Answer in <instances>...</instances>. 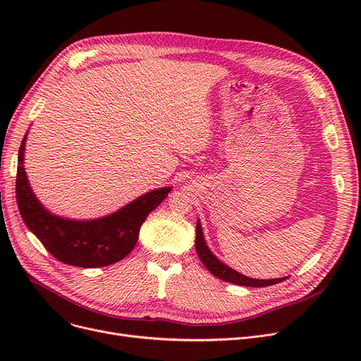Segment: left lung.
Masks as SVG:
<instances>
[{"instance_id": "left-lung-1", "label": "left lung", "mask_w": 361, "mask_h": 361, "mask_svg": "<svg viewBox=\"0 0 361 361\" xmlns=\"http://www.w3.org/2000/svg\"><path fill=\"white\" fill-rule=\"evenodd\" d=\"M196 252L199 259L202 260V263L206 267V269L209 271L212 275H215L216 278L231 282V283H237V286H243V287H269L274 286V283L282 282L286 278H275V279H256V278H250L245 276L240 272H237L235 269L230 268L228 264H225L222 260H219L212 250L207 247L204 235H203V230H202V224L197 219L196 224Z\"/></svg>"}]
</instances>
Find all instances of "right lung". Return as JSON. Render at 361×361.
<instances>
[{
  "instance_id": "add662e5",
  "label": "right lung",
  "mask_w": 361,
  "mask_h": 361,
  "mask_svg": "<svg viewBox=\"0 0 361 361\" xmlns=\"http://www.w3.org/2000/svg\"><path fill=\"white\" fill-rule=\"evenodd\" d=\"M27 131L18 149L16 197L20 215L45 249L71 267L101 268L123 260L139 240L147 215L164 202L173 187L143 193L118 211L94 219H70L55 215L33 193L26 169L25 147Z\"/></svg>"
}]
</instances>
